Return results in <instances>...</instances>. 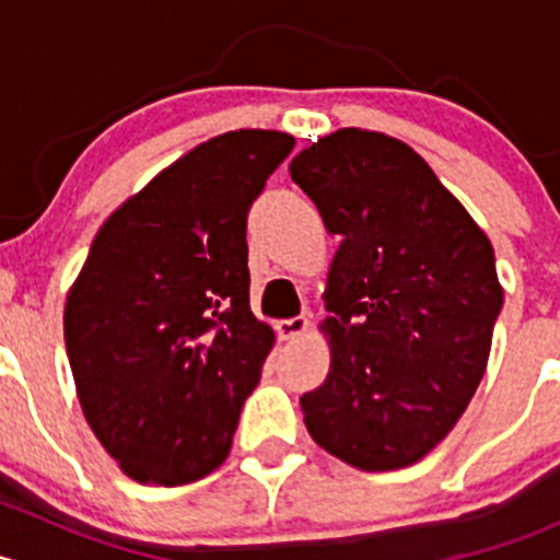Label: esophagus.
Wrapping results in <instances>:
<instances>
[{"label": "esophagus", "mask_w": 560, "mask_h": 560, "mask_svg": "<svg viewBox=\"0 0 560 560\" xmlns=\"http://www.w3.org/2000/svg\"><path fill=\"white\" fill-rule=\"evenodd\" d=\"M306 330H308L306 316H292V319L276 322V332H279L281 341H298Z\"/></svg>", "instance_id": "34e87169"}]
</instances>
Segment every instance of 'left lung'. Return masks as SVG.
I'll return each instance as SVG.
<instances>
[{
    "label": "left lung",
    "mask_w": 560,
    "mask_h": 560,
    "mask_svg": "<svg viewBox=\"0 0 560 560\" xmlns=\"http://www.w3.org/2000/svg\"><path fill=\"white\" fill-rule=\"evenodd\" d=\"M338 235L322 332L330 371L301 398L322 450L360 471L425 457L477 393L504 306L493 246L425 160L347 127L290 162Z\"/></svg>",
    "instance_id": "obj_1"
}]
</instances>
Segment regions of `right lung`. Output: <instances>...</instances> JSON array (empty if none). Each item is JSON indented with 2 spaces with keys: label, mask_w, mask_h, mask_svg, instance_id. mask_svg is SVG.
Returning a JSON list of instances; mask_svg holds the SVG:
<instances>
[{
  "label": "right lung",
  "mask_w": 560,
  "mask_h": 560,
  "mask_svg": "<svg viewBox=\"0 0 560 560\" xmlns=\"http://www.w3.org/2000/svg\"><path fill=\"white\" fill-rule=\"evenodd\" d=\"M295 138L206 140L116 208L67 292L65 343L83 417L143 485L224 463L273 330L248 306L246 213Z\"/></svg>",
  "instance_id": "add662e5"
}]
</instances>
